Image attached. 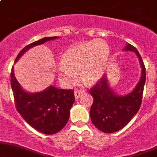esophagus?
<instances>
[{"label":"esophagus","mask_w":157,"mask_h":157,"mask_svg":"<svg viewBox=\"0 0 157 157\" xmlns=\"http://www.w3.org/2000/svg\"><path fill=\"white\" fill-rule=\"evenodd\" d=\"M83 93H84V91H82V90H77V89H76L75 91V98L78 99L79 97H80V95L82 94H83Z\"/></svg>","instance_id":"34e87169"}]
</instances>
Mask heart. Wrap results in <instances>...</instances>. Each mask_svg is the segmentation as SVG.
Segmentation results:
<instances>
[{"label":"heart","mask_w":157,"mask_h":157,"mask_svg":"<svg viewBox=\"0 0 157 157\" xmlns=\"http://www.w3.org/2000/svg\"><path fill=\"white\" fill-rule=\"evenodd\" d=\"M109 55V46L100 39L71 46L65 52L62 61L57 65L59 80L66 85H72L77 81L79 71L85 82H97L103 75Z\"/></svg>","instance_id":"b5f03b06"}]
</instances>
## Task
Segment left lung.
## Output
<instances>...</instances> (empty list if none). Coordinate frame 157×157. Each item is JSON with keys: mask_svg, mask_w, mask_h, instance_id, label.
Returning <instances> with one entry per match:
<instances>
[{"mask_svg": "<svg viewBox=\"0 0 157 157\" xmlns=\"http://www.w3.org/2000/svg\"><path fill=\"white\" fill-rule=\"evenodd\" d=\"M125 50L135 52L142 66L141 78L134 91L126 96H117L109 87L105 75L89 90L94 98L90 109L91 122L97 128L106 134L116 132L127 125L142 104L146 77L145 64L137 49L132 45L128 44Z\"/></svg>", "mask_w": 157, "mask_h": 157, "instance_id": "left-lung-1", "label": "left lung"}]
</instances>
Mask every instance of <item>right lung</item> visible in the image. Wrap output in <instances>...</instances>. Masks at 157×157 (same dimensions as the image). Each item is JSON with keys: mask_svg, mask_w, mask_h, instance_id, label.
I'll list each match as a JSON object with an SVG mask.
<instances>
[{"mask_svg": "<svg viewBox=\"0 0 157 157\" xmlns=\"http://www.w3.org/2000/svg\"><path fill=\"white\" fill-rule=\"evenodd\" d=\"M58 37H48L27 45L19 52L15 61L29 48ZM11 87L15 108L27 123L44 134H56L63 128L69 118L70 109L75 102L72 89H59L50 86L44 91L29 94L21 89L11 70Z\"/></svg>", "mask_w": 157, "mask_h": 157, "instance_id": "1", "label": "right lung"}]
</instances>
